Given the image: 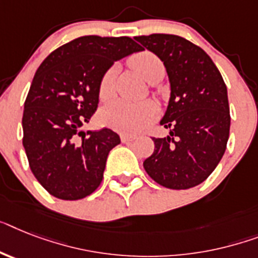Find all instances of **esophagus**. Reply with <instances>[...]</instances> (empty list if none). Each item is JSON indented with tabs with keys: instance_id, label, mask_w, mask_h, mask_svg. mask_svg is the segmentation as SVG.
<instances>
[{
	"instance_id": "34e87169",
	"label": "esophagus",
	"mask_w": 258,
	"mask_h": 258,
	"mask_svg": "<svg viewBox=\"0 0 258 258\" xmlns=\"http://www.w3.org/2000/svg\"><path fill=\"white\" fill-rule=\"evenodd\" d=\"M136 138H137L136 136H127V134H122V136H121V141L124 142V144H129V142L134 141Z\"/></svg>"
}]
</instances>
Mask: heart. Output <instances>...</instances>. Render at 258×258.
I'll return each instance as SVG.
<instances>
[{"instance_id":"1","label":"heart","mask_w":258,"mask_h":258,"mask_svg":"<svg viewBox=\"0 0 258 258\" xmlns=\"http://www.w3.org/2000/svg\"><path fill=\"white\" fill-rule=\"evenodd\" d=\"M132 67L144 79L150 82L155 70L162 66V61L153 52L142 51L133 55L131 59ZM116 78V68H108L101 76L99 84V95L101 99H108L113 92V83ZM158 106L153 101L131 103L126 100H116L104 106L100 118L103 124L122 134H137L157 120Z\"/></svg>"}]
</instances>
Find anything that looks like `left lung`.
<instances>
[{
    "instance_id": "1",
    "label": "left lung",
    "mask_w": 258,
    "mask_h": 258,
    "mask_svg": "<svg viewBox=\"0 0 258 258\" xmlns=\"http://www.w3.org/2000/svg\"><path fill=\"white\" fill-rule=\"evenodd\" d=\"M163 61L171 95L161 125L165 138L152 137L154 153L144 167L153 180L171 190L201 184L216 169L231 126L227 86L206 51L172 34L136 37Z\"/></svg>"
}]
</instances>
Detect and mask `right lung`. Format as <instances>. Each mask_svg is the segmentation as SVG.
I'll list each match as a JSON object with an SVG mask.
<instances>
[{"mask_svg": "<svg viewBox=\"0 0 258 258\" xmlns=\"http://www.w3.org/2000/svg\"><path fill=\"white\" fill-rule=\"evenodd\" d=\"M144 48L129 37L86 35L48 55L25 101L22 144L30 169L52 197L79 201L100 186L120 136L80 132L99 105V84L114 61Z\"/></svg>", "mask_w": 258, "mask_h": 258, "instance_id": "right-lung-1", "label": "right lung"}]
</instances>
